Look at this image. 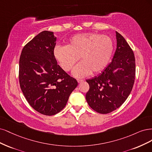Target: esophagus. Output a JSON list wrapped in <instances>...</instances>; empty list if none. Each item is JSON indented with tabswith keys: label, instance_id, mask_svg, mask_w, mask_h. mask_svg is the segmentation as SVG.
I'll use <instances>...</instances> for the list:
<instances>
[{
	"label": "esophagus",
	"instance_id": "1",
	"mask_svg": "<svg viewBox=\"0 0 152 152\" xmlns=\"http://www.w3.org/2000/svg\"><path fill=\"white\" fill-rule=\"evenodd\" d=\"M77 83H82V82L83 81V80L77 79Z\"/></svg>",
	"mask_w": 152,
	"mask_h": 152
}]
</instances>
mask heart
Segmentation results:
<instances>
[{
	"instance_id": "1",
	"label": "heart",
	"mask_w": 152,
	"mask_h": 152,
	"mask_svg": "<svg viewBox=\"0 0 152 152\" xmlns=\"http://www.w3.org/2000/svg\"><path fill=\"white\" fill-rule=\"evenodd\" d=\"M113 50L114 43L109 37L89 33L72 37L67 46H56L53 56L65 71L71 70L80 57L82 62L75 67L72 75L82 77L104 70Z\"/></svg>"
}]
</instances>
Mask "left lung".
<instances>
[{
    "mask_svg": "<svg viewBox=\"0 0 152 152\" xmlns=\"http://www.w3.org/2000/svg\"><path fill=\"white\" fill-rule=\"evenodd\" d=\"M117 48L112 62L98 76L87 80L89 106L100 114L116 110L129 95L135 79L134 53L124 38L115 31Z\"/></svg>",
    "mask_w": 152,
    "mask_h": 152,
    "instance_id": "1",
    "label": "left lung"
}]
</instances>
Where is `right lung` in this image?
Wrapping results in <instances>:
<instances>
[{"label": "right lung", "instance_id": "add662e5", "mask_svg": "<svg viewBox=\"0 0 152 152\" xmlns=\"http://www.w3.org/2000/svg\"><path fill=\"white\" fill-rule=\"evenodd\" d=\"M57 37L43 31L24 47L19 58L21 89L33 108L45 115H53L66 105L77 86V81L57 64L53 56Z\"/></svg>", "mask_w": 152, "mask_h": 152}]
</instances>
